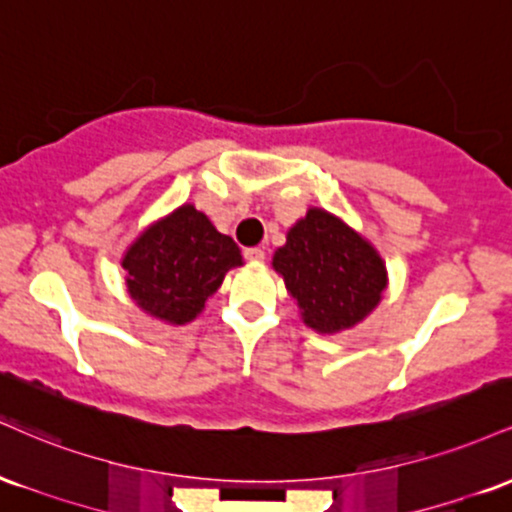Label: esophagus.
Instances as JSON below:
<instances>
[{"label": "esophagus", "instance_id": "esophagus-1", "mask_svg": "<svg viewBox=\"0 0 512 512\" xmlns=\"http://www.w3.org/2000/svg\"><path fill=\"white\" fill-rule=\"evenodd\" d=\"M245 260L262 262L264 260V250L262 248H248V250H245Z\"/></svg>", "mask_w": 512, "mask_h": 512}]
</instances>
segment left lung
I'll return each instance as SVG.
<instances>
[{
	"label": "left lung",
	"mask_w": 512,
	"mask_h": 512,
	"mask_svg": "<svg viewBox=\"0 0 512 512\" xmlns=\"http://www.w3.org/2000/svg\"><path fill=\"white\" fill-rule=\"evenodd\" d=\"M274 269L317 332L349 330L380 301L385 264L358 233L322 209H310L276 250Z\"/></svg>",
	"instance_id": "1"
}]
</instances>
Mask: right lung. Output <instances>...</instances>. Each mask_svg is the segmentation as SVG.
<instances>
[{"label":"right lung","instance_id":"1","mask_svg":"<svg viewBox=\"0 0 512 512\" xmlns=\"http://www.w3.org/2000/svg\"><path fill=\"white\" fill-rule=\"evenodd\" d=\"M243 264L233 238L223 236L192 204L158 221L127 250V289L142 310L173 325L195 320L231 267Z\"/></svg>","mask_w":512,"mask_h":512}]
</instances>
